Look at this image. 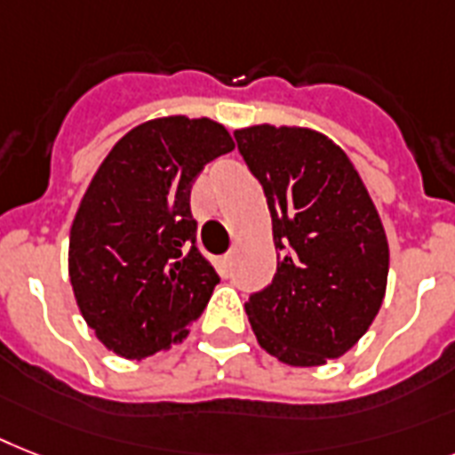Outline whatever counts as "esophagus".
<instances>
[{"label": "esophagus", "mask_w": 455, "mask_h": 455, "mask_svg": "<svg viewBox=\"0 0 455 455\" xmlns=\"http://www.w3.org/2000/svg\"><path fill=\"white\" fill-rule=\"evenodd\" d=\"M217 266H220L221 275H228V273H231V266H234V254H224V257H220Z\"/></svg>", "instance_id": "1"}]
</instances>
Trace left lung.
Instances as JSON below:
<instances>
[{
    "label": "left lung",
    "instance_id": "1",
    "mask_svg": "<svg viewBox=\"0 0 455 455\" xmlns=\"http://www.w3.org/2000/svg\"><path fill=\"white\" fill-rule=\"evenodd\" d=\"M234 135L264 189L278 250L271 285L245 304L254 336L291 367L341 357L386 297L390 252L374 201L323 132L261 124Z\"/></svg>",
    "mask_w": 455,
    "mask_h": 455
}]
</instances>
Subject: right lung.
Listing matches in <instances>:
<instances>
[{"label": "right lung", "instance_id": "right-lung-1", "mask_svg": "<svg viewBox=\"0 0 455 455\" xmlns=\"http://www.w3.org/2000/svg\"><path fill=\"white\" fill-rule=\"evenodd\" d=\"M235 144L212 119L164 116L125 132L69 231V283L88 327L125 360L187 339L220 275L196 247L191 184Z\"/></svg>", "mask_w": 455, "mask_h": 455}]
</instances>
